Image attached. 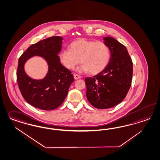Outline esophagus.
Listing matches in <instances>:
<instances>
[{
    "mask_svg": "<svg viewBox=\"0 0 160 160\" xmlns=\"http://www.w3.org/2000/svg\"><path fill=\"white\" fill-rule=\"evenodd\" d=\"M73 77L75 78V79H80L81 77L78 74H74L73 75Z\"/></svg>",
    "mask_w": 160,
    "mask_h": 160,
    "instance_id": "34e87169",
    "label": "esophagus"
}]
</instances>
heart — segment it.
<instances>
[{
    "mask_svg": "<svg viewBox=\"0 0 160 160\" xmlns=\"http://www.w3.org/2000/svg\"><path fill=\"white\" fill-rule=\"evenodd\" d=\"M69 47L70 50L63 49L59 53L60 62L68 69H74L81 61L83 63L78 68L79 71L97 74L108 65L111 52L103 42L80 39L73 42Z\"/></svg>",
    "mask_w": 160,
    "mask_h": 160,
    "instance_id": "obj_1",
    "label": "heart"
}]
</instances>
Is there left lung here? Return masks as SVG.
<instances>
[{
	"mask_svg": "<svg viewBox=\"0 0 160 160\" xmlns=\"http://www.w3.org/2000/svg\"><path fill=\"white\" fill-rule=\"evenodd\" d=\"M103 40L111 52L108 65L93 77L85 79L88 101L101 109L112 108L124 100L131 85L133 72L132 59L124 45L111 37Z\"/></svg>",
	"mask_w": 160,
	"mask_h": 160,
	"instance_id": "obj_1",
	"label": "left lung"
}]
</instances>
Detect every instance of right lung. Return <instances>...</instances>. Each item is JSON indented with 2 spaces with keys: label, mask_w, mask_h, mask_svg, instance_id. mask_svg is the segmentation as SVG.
<instances>
[{
  "label": "right lung",
  "mask_w": 160,
  "mask_h": 160,
  "mask_svg": "<svg viewBox=\"0 0 160 160\" xmlns=\"http://www.w3.org/2000/svg\"><path fill=\"white\" fill-rule=\"evenodd\" d=\"M63 38L52 36L33 44L19 59L16 72L17 81L22 97L28 103L37 108L50 111L57 108L67 96L74 81L72 72L61 63L58 53L61 50ZM44 58L48 65V72L43 80H33L24 69V64L31 57Z\"/></svg>",
  "instance_id": "add662e5"
}]
</instances>
